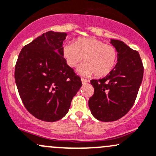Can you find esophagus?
I'll return each mask as SVG.
<instances>
[{
	"label": "esophagus",
	"instance_id": "34e87169",
	"mask_svg": "<svg viewBox=\"0 0 156 156\" xmlns=\"http://www.w3.org/2000/svg\"><path fill=\"white\" fill-rule=\"evenodd\" d=\"M81 82H82L83 84H85V83L89 82V81L87 79H84V78H81Z\"/></svg>",
	"mask_w": 156,
	"mask_h": 156
}]
</instances>
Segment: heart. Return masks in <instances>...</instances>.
<instances>
[{
	"label": "heart",
	"mask_w": 156,
	"mask_h": 156,
	"mask_svg": "<svg viewBox=\"0 0 156 156\" xmlns=\"http://www.w3.org/2000/svg\"><path fill=\"white\" fill-rule=\"evenodd\" d=\"M62 55L71 68L76 66L83 57V63L78 68V73L101 78L108 75L117 63L118 53L112 45L105 44L96 38H79L75 43L63 45Z\"/></svg>",
	"instance_id": "heart-1"
}]
</instances>
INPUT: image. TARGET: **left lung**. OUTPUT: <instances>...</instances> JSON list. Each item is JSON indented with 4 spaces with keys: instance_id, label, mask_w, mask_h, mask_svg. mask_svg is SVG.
I'll use <instances>...</instances> for the list:
<instances>
[{
    "instance_id": "8db88e82",
    "label": "left lung",
    "mask_w": 156,
    "mask_h": 156,
    "mask_svg": "<svg viewBox=\"0 0 156 156\" xmlns=\"http://www.w3.org/2000/svg\"><path fill=\"white\" fill-rule=\"evenodd\" d=\"M118 53L117 63L107 76L91 80L94 94L88 105L93 116L112 122L126 115L133 106L144 76L140 55L123 42L111 39Z\"/></svg>"
}]
</instances>
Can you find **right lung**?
Wrapping results in <instances>:
<instances>
[{"mask_svg":"<svg viewBox=\"0 0 156 156\" xmlns=\"http://www.w3.org/2000/svg\"><path fill=\"white\" fill-rule=\"evenodd\" d=\"M66 36L54 31L42 34L22 49L15 68V80L24 107L45 122L64 117L82 86L81 78L62 55Z\"/></svg>","mask_w":156,"mask_h":156,"instance_id":"obj_1","label":"right lung"}]
</instances>
